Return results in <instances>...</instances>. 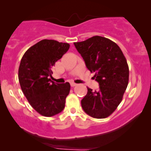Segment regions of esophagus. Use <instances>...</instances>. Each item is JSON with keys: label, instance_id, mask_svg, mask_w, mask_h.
I'll return each instance as SVG.
<instances>
[{"label": "esophagus", "instance_id": "obj_1", "mask_svg": "<svg viewBox=\"0 0 151 151\" xmlns=\"http://www.w3.org/2000/svg\"><path fill=\"white\" fill-rule=\"evenodd\" d=\"M70 85H71L72 87H75V86H76L77 84H76L75 82H71V84H70Z\"/></svg>", "mask_w": 151, "mask_h": 151}]
</instances>
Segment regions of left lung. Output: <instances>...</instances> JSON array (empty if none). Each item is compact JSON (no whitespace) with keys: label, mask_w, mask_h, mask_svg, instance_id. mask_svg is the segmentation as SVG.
<instances>
[{"label":"left lung","mask_w":151,"mask_h":151,"mask_svg":"<svg viewBox=\"0 0 151 151\" xmlns=\"http://www.w3.org/2000/svg\"><path fill=\"white\" fill-rule=\"evenodd\" d=\"M74 45L100 85L97 91L88 88L82 109L93 118H106L119 105L129 84L127 60L120 47L104 37L93 36Z\"/></svg>","instance_id":"obj_1"}]
</instances>
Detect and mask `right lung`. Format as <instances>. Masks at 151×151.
Masks as SVG:
<instances>
[{
	"instance_id": "add662e5",
	"label": "right lung",
	"mask_w": 151,
	"mask_h": 151,
	"mask_svg": "<svg viewBox=\"0 0 151 151\" xmlns=\"http://www.w3.org/2000/svg\"><path fill=\"white\" fill-rule=\"evenodd\" d=\"M68 43L44 39L29 47L19 67V82L30 105L41 116H53L65 107L70 91L69 82H52V68L67 52Z\"/></svg>"
}]
</instances>
